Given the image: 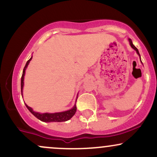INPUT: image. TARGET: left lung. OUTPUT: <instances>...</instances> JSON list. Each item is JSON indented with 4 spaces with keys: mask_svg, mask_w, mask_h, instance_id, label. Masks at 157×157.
<instances>
[{
    "mask_svg": "<svg viewBox=\"0 0 157 157\" xmlns=\"http://www.w3.org/2000/svg\"><path fill=\"white\" fill-rule=\"evenodd\" d=\"M128 40H129V43H130V45H131V47H132L133 48H134V50H136V53L138 54L139 56H140V53H139V51H138V49H137V48H136V46H135L133 44V43H132V41H131V39H128ZM140 60H141V58H140Z\"/></svg>",
    "mask_w": 157,
    "mask_h": 157,
    "instance_id": "obj_1",
    "label": "left lung"
}]
</instances>
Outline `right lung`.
I'll list each match as a JSON object with an SVG mask.
<instances>
[{"label":"right lung","mask_w":157,"mask_h":157,"mask_svg":"<svg viewBox=\"0 0 157 157\" xmlns=\"http://www.w3.org/2000/svg\"><path fill=\"white\" fill-rule=\"evenodd\" d=\"M32 57L26 62V66H25L24 68H23V75L21 77V94L23 95V80H24V75H25V71H26V67L28 66L30 60H32ZM23 97V96H22ZM26 106L27 109H29V111L31 112L34 116L36 117L37 119H39L40 120L43 122H65L67 121V120H70L72 117L75 115V112L77 111V107L76 105L72 108L71 109L68 110L66 111H63V112H58V113H40L38 112H35L33 111V109L31 107L28 106L26 104H25Z\"/></svg>","instance_id":"1"}]
</instances>
